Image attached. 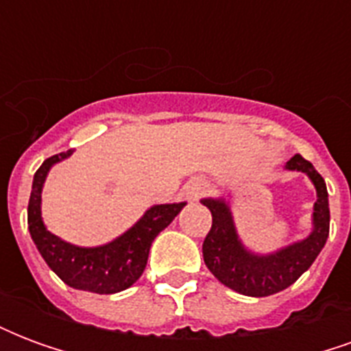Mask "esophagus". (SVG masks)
<instances>
[{"instance_id":"obj_1","label":"esophagus","mask_w":351,"mask_h":351,"mask_svg":"<svg viewBox=\"0 0 351 351\" xmlns=\"http://www.w3.org/2000/svg\"><path fill=\"white\" fill-rule=\"evenodd\" d=\"M206 188L208 186H206L203 178H193V180H190V182L184 186V197L190 199V201H197L205 193Z\"/></svg>"}]
</instances>
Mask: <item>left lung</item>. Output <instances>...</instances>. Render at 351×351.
Masks as SVG:
<instances>
[{"label": "left lung", "mask_w": 351, "mask_h": 351, "mask_svg": "<svg viewBox=\"0 0 351 351\" xmlns=\"http://www.w3.org/2000/svg\"><path fill=\"white\" fill-rule=\"evenodd\" d=\"M308 176L316 188V203L312 213V231L304 239L282 246L269 254L250 250L239 235L233 210L226 197H205L201 203L213 214V228L203 243V258L216 278L237 293L248 297H267L278 293L308 271L324 250L329 237V195L322 175L314 165L295 154L284 165Z\"/></svg>", "instance_id": "left-lung-1"}]
</instances>
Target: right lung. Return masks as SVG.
Masks as SVG:
<instances>
[{"label": "right lung", "mask_w": 351, "mask_h": 351, "mask_svg": "<svg viewBox=\"0 0 351 351\" xmlns=\"http://www.w3.org/2000/svg\"><path fill=\"white\" fill-rule=\"evenodd\" d=\"M75 150L60 152L43 161L32 184L27 205V229L37 250L52 271L75 289L107 295L133 286L145 271L154 239L175 220L186 203L152 205L128 231L99 246H79L50 233L41 214V193L50 169Z\"/></svg>", "instance_id": "right-lung-1"}]
</instances>
